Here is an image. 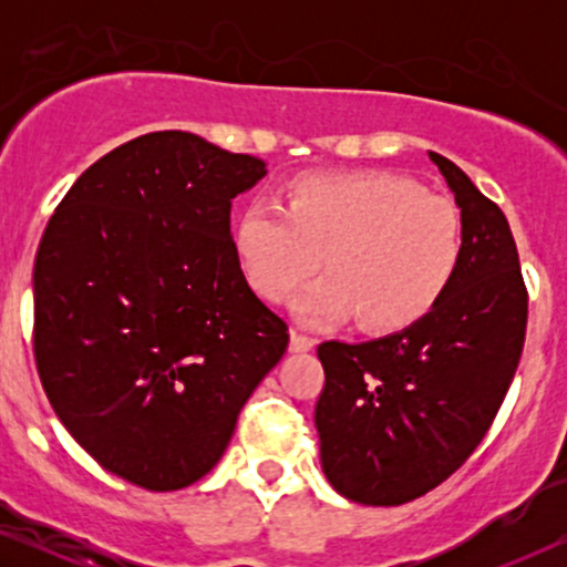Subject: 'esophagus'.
<instances>
[{
    "instance_id": "1",
    "label": "esophagus",
    "mask_w": 567,
    "mask_h": 567,
    "mask_svg": "<svg viewBox=\"0 0 567 567\" xmlns=\"http://www.w3.org/2000/svg\"><path fill=\"white\" fill-rule=\"evenodd\" d=\"M315 340L309 336H301V332L291 330V340H289V351L291 353H305V351H312Z\"/></svg>"
}]
</instances>
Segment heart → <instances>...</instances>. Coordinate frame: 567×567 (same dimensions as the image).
<instances>
[{
  "label": "heart",
  "instance_id": "heart-1",
  "mask_svg": "<svg viewBox=\"0 0 567 567\" xmlns=\"http://www.w3.org/2000/svg\"><path fill=\"white\" fill-rule=\"evenodd\" d=\"M239 268L278 305L324 266L297 299L309 322L351 317L374 332L405 330L439 307L464 255L454 200L394 173L315 175L293 183L286 208L250 204L235 224Z\"/></svg>",
  "mask_w": 567,
  "mask_h": 567
}]
</instances>
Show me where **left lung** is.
Returning <instances> with one entry per match:
<instances>
[{
  "label": "left lung",
  "instance_id": "left-lung-1",
  "mask_svg": "<svg viewBox=\"0 0 567 567\" xmlns=\"http://www.w3.org/2000/svg\"><path fill=\"white\" fill-rule=\"evenodd\" d=\"M429 154L464 219L452 289L394 336L317 348L322 470L363 506H402L452 477L493 425L524 351L529 293L506 216L452 159Z\"/></svg>",
  "mask_w": 567,
  "mask_h": 567
}]
</instances>
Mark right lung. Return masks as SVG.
Masks as SVG:
<instances>
[{
	"label": "right lung",
	"mask_w": 567,
	"mask_h": 567,
	"mask_svg": "<svg viewBox=\"0 0 567 567\" xmlns=\"http://www.w3.org/2000/svg\"><path fill=\"white\" fill-rule=\"evenodd\" d=\"M266 162L188 131L107 152L61 198L33 268V353L76 444L144 491L188 487L281 361L289 324L245 281L231 198Z\"/></svg>",
	"instance_id": "add662e5"
}]
</instances>
